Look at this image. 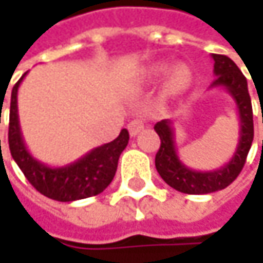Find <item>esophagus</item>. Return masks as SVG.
<instances>
[{
    "instance_id": "1",
    "label": "esophagus",
    "mask_w": 263,
    "mask_h": 263,
    "mask_svg": "<svg viewBox=\"0 0 263 263\" xmlns=\"http://www.w3.org/2000/svg\"><path fill=\"white\" fill-rule=\"evenodd\" d=\"M143 128H144V123H143V120H138V119L132 120V122H129V125H128V131L131 134V137H135Z\"/></svg>"
}]
</instances>
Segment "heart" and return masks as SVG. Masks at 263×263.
<instances>
[{"label":"heart","mask_w":263,"mask_h":263,"mask_svg":"<svg viewBox=\"0 0 263 263\" xmlns=\"http://www.w3.org/2000/svg\"><path fill=\"white\" fill-rule=\"evenodd\" d=\"M169 71H171V64L157 62L147 68L146 78L155 82V80L163 79ZM190 83H192V71L185 65H177L166 79V89L171 94H177V92L187 89Z\"/></svg>","instance_id":"heart-1"}]
</instances>
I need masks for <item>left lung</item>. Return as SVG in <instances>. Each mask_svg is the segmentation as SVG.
<instances>
[{
	"mask_svg": "<svg viewBox=\"0 0 263 263\" xmlns=\"http://www.w3.org/2000/svg\"><path fill=\"white\" fill-rule=\"evenodd\" d=\"M212 58L215 61L213 73L216 78L210 88H224L233 99L239 114V141L232 160L213 171H195L185 166L178 157L174 122L167 119L154 126L161 140L160 149L155 155L157 172L172 189L189 195L218 192L233 183L245 164L254 135L253 108L245 76L230 58L224 54H212Z\"/></svg>",
	"mask_w": 263,
	"mask_h": 263,
	"instance_id": "obj_1",
	"label": "left lung"
}]
</instances>
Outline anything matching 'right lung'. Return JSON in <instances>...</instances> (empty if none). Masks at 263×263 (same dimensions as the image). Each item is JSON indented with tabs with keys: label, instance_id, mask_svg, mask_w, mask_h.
Segmentation results:
<instances>
[{
	"label": "right lung",
	"instance_id": "right-lung-1",
	"mask_svg": "<svg viewBox=\"0 0 263 263\" xmlns=\"http://www.w3.org/2000/svg\"><path fill=\"white\" fill-rule=\"evenodd\" d=\"M26 74L24 73L23 78L15 83L10 99L9 147L13 160L26 175L28 183L47 198L61 202H71L99 195L111 184L116 175L119 157L129 141V132L122 129L116 140L91 149L70 164L59 167L44 164L28 152L20 126L18 88Z\"/></svg>",
	"mask_w": 263,
	"mask_h": 263
}]
</instances>
